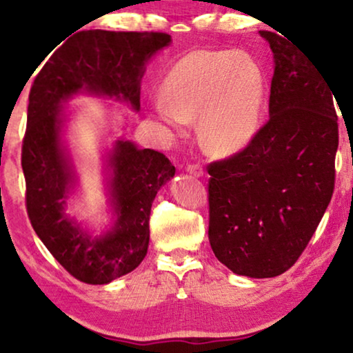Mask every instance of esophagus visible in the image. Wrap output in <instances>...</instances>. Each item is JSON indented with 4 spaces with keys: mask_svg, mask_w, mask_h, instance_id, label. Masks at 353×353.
Returning <instances> with one entry per match:
<instances>
[{
    "mask_svg": "<svg viewBox=\"0 0 353 353\" xmlns=\"http://www.w3.org/2000/svg\"><path fill=\"white\" fill-rule=\"evenodd\" d=\"M185 171L194 177H202L203 176V169H202V166H200V164H189Z\"/></svg>",
    "mask_w": 353,
    "mask_h": 353,
    "instance_id": "esophagus-1",
    "label": "esophagus"
}]
</instances>
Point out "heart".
<instances>
[{
  "instance_id": "heart-1",
  "label": "heart",
  "mask_w": 353,
  "mask_h": 353,
  "mask_svg": "<svg viewBox=\"0 0 353 353\" xmlns=\"http://www.w3.org/2000/svg\"><path fill=\"white\" fill-rule=\"evenodd\" d=\"M164 99L154 102L163 123L181 130L199 115L202 145L233 154L252 141L265 104V74L251 55L236 50H194L169 70Z\"/></svg>"
}]
</instances>
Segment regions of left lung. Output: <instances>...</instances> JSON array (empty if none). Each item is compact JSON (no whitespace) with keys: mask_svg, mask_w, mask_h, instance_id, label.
<instances>
[{"mask_svg":"<svg viewBox=\"0 0 353 353\" xmlns=\"http://www.w3.org/2000/svg\"><path fill=\"white\" fill-rule=\"evenodd\" d=\"M274 53L269 122L246 148L208 164V239L238 275L287 272L331 202L339 146L334 89L285 35L261 30ZM336 97V96H334Z\"/></svg>","mask_w":353,"mask_h":353,"instance_id":"8db88e82","label":"left lung"}]
</instances>
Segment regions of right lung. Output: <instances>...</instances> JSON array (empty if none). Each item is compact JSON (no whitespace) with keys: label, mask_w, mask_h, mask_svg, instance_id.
Instances as JSON below:
<instances>
[{"label":"right lung","mask_w":353,"mask_h":353,"mask_svg":"<svg viewBox=\"0 0 353 353\" xmlns=\"http://www.w3.org/2000/svg\"><path fill=\"white\" fill-rule=\"evenodd\" d=\"M171 43L164 32L81 30L66 40L35 77L22 141L26 207L30 225L53 257L79 282L104 285L141 264L150 243L151 203L176 168L159 151L117 140L107 154L114 225L91 236L65 213L77 174L61 141L63 104L79 92L140 110L145 65Z\"/></svg>","instance_id":"right-lung-1"}]
</instances>
